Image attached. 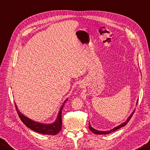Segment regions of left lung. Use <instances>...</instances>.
Segmentation results:
<instances>
[{
	"label": "left lung",
	"instance_id": "obj_1",
	"mask_svg": "<svg viewBox=\"0 0 150 150\" xmlns=\"http://www.w3.org/2000/svg\"><path fill=\"white\" fill-rule=\"evenodd\" d=\"M137 101H138V100H137ZM136 104H137V102L136 103ZM134 111L132 113H131V115L129 116V118H128L127 119V120H126V121H125V122H123V123L120 124V125H118L117 127L113 128V129H112L110 130H108V131L97 130H96V129H93V128L90 125V122H89V129H90L91 131H92V132L93 133L96 134H109V133H111V132H114V131H115V130H118V129H120V128H121V127H124L125 125H126L127 123L128 122H129V121L130 120L131 117H132V115H133V114H134Z\"/></svg>",
	"mask_w": 150,
	"mask_h": 150
}]
</instances>
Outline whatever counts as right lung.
<instances>
[{
	"instance_id": "add662e5",
	"label": "right lung",
	"mask_w": 150,
	"mask_h": 150,
	"mask_svg": "<svg viewBox=\"0 0 150 150\" xmlns=\"http://www.w3.org/2000/svg\"><path fill=\"white\" fill-rule=\"evenodd\" d=\"M67 100L68 98H67L63 103V105L60 108L59 112L58 113V116L56 118V120L52 123H42L32 120L27 117L26 116L23 115L20 111L19 109H18L16 104L15 105L18 115L19 116L20 118L25 125L28 127L29 129H30L31 130H34L38 133L47 135H53V136H54V135L57 134L62 129V111L63 109L64 103Z\"/></svg>"
}]
</instances>
